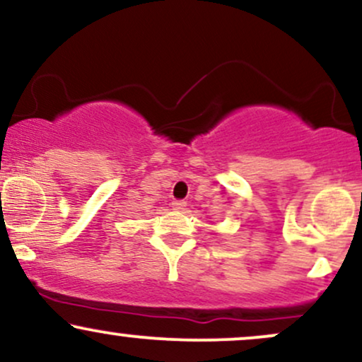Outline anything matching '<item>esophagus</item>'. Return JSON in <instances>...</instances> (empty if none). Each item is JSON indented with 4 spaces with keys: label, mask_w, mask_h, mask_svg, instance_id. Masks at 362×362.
Here are the masks:
<instances>
[{
    "label": "esophagus",
    "mask_w": 362,
    "mask_h": 362,
    "mask_svg": "<svg viewBox=\"0 0 362 362\" xmlns=\"http://www.w3.org/2000/svg\"><path fill=\"white\" fill-rule=\"evenodd\" d=\"M172 206H173V209H184V207L187 206V202L185 201H173Z\"/></svg>",
    "instance_id": "esophagus-1"
}]
</instances>
